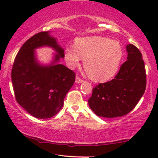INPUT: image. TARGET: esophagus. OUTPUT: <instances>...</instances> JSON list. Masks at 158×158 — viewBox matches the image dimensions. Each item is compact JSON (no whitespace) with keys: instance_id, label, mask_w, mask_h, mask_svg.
<instances>
[{"instance_id":"1","label":"esophagus","mask_w":158,"mask_h":158,"mask_svg":"<svg viewBox=\"0 0 158 158\" xmlns=\"http://www.w3.org/2000/svg\"><path fill=\"white\" fill-rule=\"evenodd\" d=\"M83 81H84V80L82 79H81L80 77L77 76V77H76V83H81Z\"/></svg>"}]
</instances>
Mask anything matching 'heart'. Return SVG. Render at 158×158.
Listing matches in <instances>:
<instances>
[{"label": "heart", "instance_id": "b5f03b06", "mask_svg": "<svg viewBox=\"0 0 158 158\" xmlns=\"http://www.w3.org/2000/svg\"><path fill=\"white\" fill-rule=\"evenodd\" d=\"M123 56L118 41L102 36H89L76 39L74 47L64 50V59L70 68L84 59V68L90 79L97 81L110 79L118 71Z\"/></svg>", "mask_w": 158, "mask_h": 158}]
</instances>
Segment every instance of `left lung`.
I'll return each mask as SVG.
<instances>
[{
  "mask_svg": "<svg viewBox=\"0 0 158 158\" xmlns=\"http://www.w3.org/2000/svg\"><path fill=\"white\" fill-rule=\"evenodd\" d=\"M127 61L121 65L112 80L99 83L93 88L88 104L99 117L114 118L126 115L135 108L144 94L146 75L144 61L139 49L126 46Z\"/></svg>",
  "mask_w": 158,
  "mask_h": 158,
  "instance_id": "left-lung-1",
  "label": "left lung"
}]
</instances>
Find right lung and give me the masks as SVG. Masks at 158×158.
Wrapping results in <instances>:
<instances>
[{"mask_svg": "<svg viewBox=\"0 0 158 158\" xmlns=\"http://www.w3.org/2000/svg\"><path fill=\"white\" fill-rule=\"evenodd\" d=\"M43 46H51L58 53L47 66L40 65L35 57V49ZM64 56V50L49 32L32 36L16 55L11 73L16 101L36 118L48 119L59 113L75 81L73 70L57 63Z\"/></svg>", "mask_w": 158, "mask_h": 158, "instance_id": "1", "label": "right lung"}]
</instances>
